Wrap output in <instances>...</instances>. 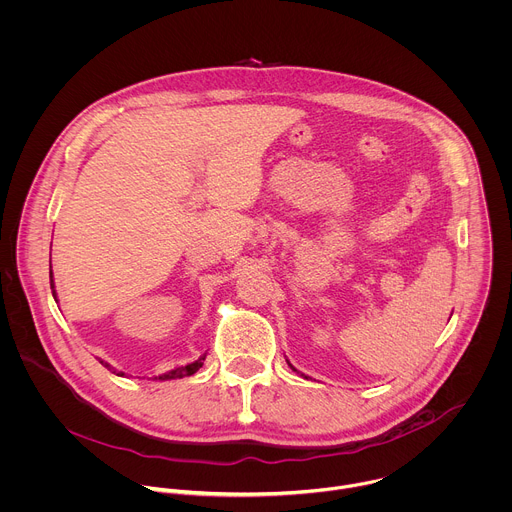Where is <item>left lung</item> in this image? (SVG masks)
<instances>
[{
  "mask_svg": "<svg viewBox=\"0 0 512 512\" xmlns=\"http://www.w3.org/2000/svg\"><path fill=\"white\" fill-rule=\"evenodd\" d=\"M291 369H293V365H291ZM293 371H297V369H293Z\"/></svg>",
  "mask_w": 512,
  "mask_h": 512,
  "instance_id": "1",
  "label": "left lung"
}]
</instances>
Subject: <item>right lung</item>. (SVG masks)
<instances>
[{
	"label": "right lung",
	"instance_id": "obj_1",
	"mask_svg": "<svg viewBox=\"0 0 512 512\" xmlns=\"http://www.w3.org/2000/svg\"><path fill=\"white\" fill-rule=\"evenodd\" d=\"M49 285H51V293H53V297H55V289H53V275H51V271H49ZM57 299V297H55ZM203 361H205V355L203 357H199L197 361H193V363H189V365H185V367H177V369H171L169 373H163V375H159V377H155V379H159V381H171V379H181V377H189V375H193V373H197L201 367H203ZM101 365H105L107 369H111L107 363H103V361H99ZM115 373V371H113ZM123 375V373H121Z\"/></svg>",
	"mask_w": 512,
	"mask_h": 512
}]
</instances>
